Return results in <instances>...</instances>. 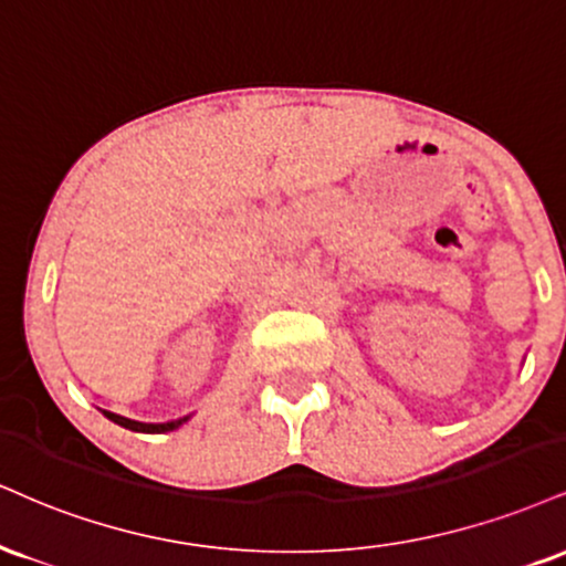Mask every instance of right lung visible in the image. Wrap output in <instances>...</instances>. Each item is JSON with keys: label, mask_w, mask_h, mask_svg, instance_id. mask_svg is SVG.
<instances>
[{"label": "right lung", "mask_w": 566, "mask_h": 566, "mask_svg": "<svg viewBox=\"0 0 566 566\" xmlns=\"http://www.w3.org/2000/svg\"><path fill=\"white\" fill-rule=\"evenodd\" d=\"M102 413H105V417L111 419V421H115V424L126 427V430H132V432H147V434H160V432L176 430V427H181L184 421L189 419V417H184V419H176V421H166V424H145V421H134V419L118 417V413H113V411H102Z\"/></svg>", "instance_id": "right-lung-1"}]
</instances>
